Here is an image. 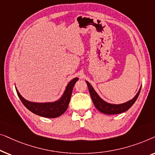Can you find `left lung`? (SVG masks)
Returning <instances> with one entry per match:
<instances>
[{"mask_svg":"<svg viewBox=\"0 0 155 155\" xmlns=\"http://www.w3.org/2000/svg\"><path fill=\"white\" fill-rule=\"evenodd\" d=\"M86 82L87 84L91 98H92V100L93 103H94L95 107L101 113L105 114H110V115L123 113V112L126 111L127 110L130 109L133 104L135 103V101H136L141 90V88H140L138 92L137 93V94L135 95L134 98L131 99V100L127 101L126 103L121 104H111L107 103L103 99H101L99 95L97 94V92H95V90L93 89L92 85L87 81H86Z\"/></svg>","mask_w":155,"mask_h":155,"instance_id":"1","label":"left lung"}]
</instances>
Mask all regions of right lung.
Masks as SVG:
<instances>
[{"label":"right lung","instance_id":"obj_1","mask_svg":"<svg viewBox=\"0 0 155 155\" xmlns=\"http://www.w3.org/2000/svg\"><path fill=\"white\" fill-rule=\"evenodd\" d=\"M78 78H75L69 82L63 96L59 100L52 103H35L27 101L21 96L16 89L19 98L25 107L32 113L46 118H56L64 113L68 107L73 87Z\"/></svg>","mask_w":155,"mask_h":155}]
</instances>
